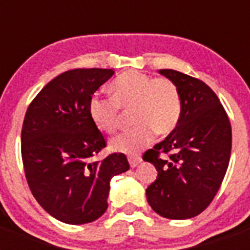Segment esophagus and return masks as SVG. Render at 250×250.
Wrapping results in <instances>:
<instances>
[{
    "label": "esophagus",
    "mask_w": 250,
    "mask_h": 250,
    "mask_svg": "<svg viewBox=\"0 0 250 250\" xmlns=\"http://www.w3.org/2000/svg\"><path fill=\"white\" fill-rule=\"evenodd\" d=\"M128 162H129V166L133 168V167H136L137 165L140 164L141 158H140V157H129Z\"/></svg>",
    "instance_id": "esophagus-1"
}]
</instances>
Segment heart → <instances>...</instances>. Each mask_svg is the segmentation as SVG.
<instances>
[{"mask_svg": "<svg viewBox=\"0 0 250 250\" xmlns=\"http://www.w3.org/2000/svg\"><path fill=\"white\" fill-rule=\"evenodd\" d=\"M111 98L93 96L88 113L101 132L117 131L121 110L132 109V129L110 141L114 152L136 154L157 135H167L176 127L182 114L180 92L174 82L166 78L149 76L139 71H127L110 83Z\"/></svg>", "mask_w": 250, "mask_h": 250, "instance_id": "obj_1", "label": "heart"}]
</instances>
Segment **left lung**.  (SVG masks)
<instances>
[{
	"label": "left lung",
	"mask_w": 250,
	"mask_h": 250,
	"mask_svg": "<svg viewBox=\"0 0 250 250\" xmlns=\"http://www.w3.org/2000/svg\"><path fill=\"white\" fill-rule=\"evenodd\" d=\"M158 72L178 86L182 114L170 135L143 156L158 172L146 188V200L161 217L189 219L210 205L223 182L231 157V125L204 82L175 70Z\"/></svg>",
	"instance_id": "8db88e82"
}]
</instances>
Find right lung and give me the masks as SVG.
Returning <instances> with one entry per match:
<instances>
[{"mask_svg": "<svg viewBox=\"0 0 250 250\" xmlns=\"http://www.w3.org/2000/svg\"><path fill=\"white\" fill-rule=\"evenodd\" d=\"M111 68H76L49 82L31 102L21 128V160L41 208L67 225H84L107 209L110 180L129 168L122 153L92 161L106 143L88 113Z\"/></svg>", "mask_w": 250, "mask_h": 250, "instance_id": "add662e5", "label": "right lung"}]
</instances>
